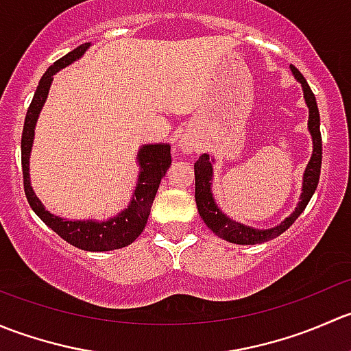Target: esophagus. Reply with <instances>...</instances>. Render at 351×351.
I'll use <instances>...</instances> for the list:
<instances>
[{"instance_id": "obj_1", "label": "esophagus", "mask_w": 351, "mask_h": 351, "mask_svg": "<svg viewBox=\"0 0 351 351\" xmlns=\"http://www.w3.org/2000/svg\"><path fill=\"white\" fill-rule=\"evenodd\" d=\"M180 146H182V149L185 151L186 154L195 153V144H192L190 141H182V143H180Z\"/></svg>"}]
</instances>
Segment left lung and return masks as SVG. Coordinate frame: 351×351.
Returning a JSON list of instances; mask_svg holds the SVG:
<instances>
[{
	"instance_id": "1",
	"label": "left lung",
	"mask_w": 351,
	"mask_h": 351,
	"mask_svg": "<svg viewBox=\"0 0 351 351\" xmlns=\"http://www.w3.org/2000/svg\"><path fill=\"white\" fill-rule=\"evenodd\" d=\"M290 71L295 76L302 86L304 100H306L307 108H309V120H307V129H309L311 137H313V154H311L309 162H307L306 169H304L302 176V192H300L299 204H297L295 210L285 217L278 226L270 229H256L251 226L241 224V222L232 221L229 215L219 208L215 204L214 195H212V178H214V159L208 158V154H202L195 162V202L200 217L207 224V228L215 236L226 239L229 243L234 244H260L267 243L270 239L277 238L282 232H285L290 226L295 222L304 212V208L309 204L311 197L314 195L319 183L321 175V161H323V141H321V130H319V110H317L316 97H314L313 90L307 84L306 77L300 74V71L295 66L290 64Z\"/></svg>"
}]
</instances>
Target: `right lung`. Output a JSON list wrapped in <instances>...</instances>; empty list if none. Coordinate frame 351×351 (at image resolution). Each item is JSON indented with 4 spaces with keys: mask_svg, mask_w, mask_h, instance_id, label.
Returning <instances> with one entry per match:
<instances>
[{
    "mask_svg": "<svg viewBox=\"0 0 351 351\" xmlns=\"http://www.w3.org/2000/svg\"><path fill=\"white\" fill-rule=\"evenodd\" d=\"M90 42L81 44L64 58L56 61L54 64L45 71L38 86L35 90L34 100L27 110L22 134V169H23V186L25 195L32 210L45 222V226L52 229L56 234L61 236L64 241L84 251H112L125 247L139 238L141 232L146 228V222L151 214V205L159 189L161 178L168 171L171 165V146L169 144H144L137 153V165H139V176H137L136 190L130 198L127 208L120 210L113 217L105 221L97 219H64L54 215L44 207L38 197L35 195L30 183V153L34 146L35 125H37L38 115L47 100L49 90H51L54 74L64 69L66 66L73 64L74 61L83 58L84 52L90 47Z\"/></svg>",
    "mask_w": 351,
    "mask_h": 351,
    "instance_id": "1",
    "label": "right lung"
}]
</instances>
